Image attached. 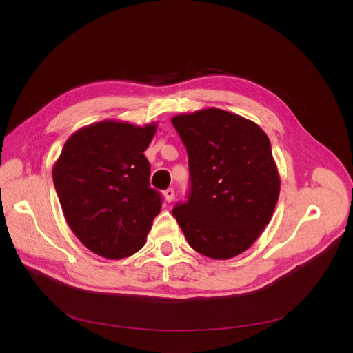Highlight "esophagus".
Segmentation results:
<instances>
[{"label": "esophagus", "mask_w": 353, "mask_h": 353, "mask_svg": "<svg viewBox=\"0 0 353 353\" xmlns=\"http://www.w3.org/2000/svg\"><path fill=\"white\" fill-rule=\"evenodd\" d=\"M165 198H166L168 203H172V201L174 199V188L169 187L168 190H165Z\"/></svg>", "instance_id": "esophagus-1"}]
</instances>
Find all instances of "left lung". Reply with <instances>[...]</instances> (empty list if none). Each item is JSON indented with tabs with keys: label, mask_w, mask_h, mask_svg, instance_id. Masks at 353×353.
Here are the masks:
<instances>
[{
	"label": "left lung",
	"mask_w": 353,
	"mask_h": 353,
	"mask_svg": "<svg viewBox=\"0 0 353 353\" xmlns=\"http://www.w3.org/2000/svg\"><path fill=\"white\" fill-rule=\"evenodd\" d=\"M188 155L190 191L173 208L188 244L228 260L253 244L279 196V174L267 134L253 121L205 109L172 119Z\"/></svg>",
	"instance_id": "left-lung-1"
}]
</instances>
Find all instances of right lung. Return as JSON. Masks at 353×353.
<instances>
[{
  "mask_svg": "<svg viewBox=\"0 0 353 353\" xmlns=\"http://www.w3.org/2000/svg\"><path fill=\"white\" fill-rule=\"evenodd\" d=\"M155 132L157 124H90L67 139L54 165L67 223L97 256L120 260L137 253L161 212L162 196L149 185L143 155Z\"/></svg>",
  "mask_w": 353,
  "mask_h": 353,
  "instance_id": "right-lung-1",
  "label": "right lung"
}]
</instances>
